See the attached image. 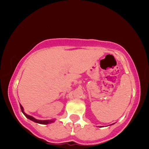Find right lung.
Masks as SVG:
<instances>
[{
	"mask_svg": "<svg viewBox=\"0 0 149 149\" xmlns=\"http://www.w3.org/2000/svg\"><path fill=\"white\" fill-rule=\"evenodd\" d=\"M20 105V108H21V110H22V112H23V114L25 115V116H26V118H28V119H29L30 120L33 121V122H34L35 123H40V124H48V123H50L52 122H54V120H37L35 119V118L29 115H27V114H26V113L24 112V108L23 107H22V106L19 104Z\"/></svg>",
	"mask_w": 149,
	"mask_h": 149,
	"instance_id": "obj_1",
	"label": "right lung"
}]
</instances>
